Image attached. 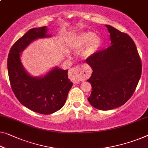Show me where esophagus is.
<instances>
[{
	"label": "esophagus",
	"instance_id": "34e87169",
	"mask_svg": "<svg viewBox=\"0 0 148 148\" xmlns=\"http://www.w3.org/2000/svg\"><path fill=\"white\" fill-rule=\"evenodd\" d=\"M90 72L88 68L80 67L76 66L74 68H72L70 70V75L71 79L75 82H78L82 79L86 78L89 76Z\"/></svg>",
	"mask_w": 148,
	"mask_h": 148
}]
</instances>
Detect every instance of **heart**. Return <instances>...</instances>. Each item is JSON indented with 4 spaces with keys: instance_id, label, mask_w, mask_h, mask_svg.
<instances>
[{
    "instance_id": "obj_1",
    "label": "heart",
    "mask_w": 148,
    "mask_h": 148,
    "mask_svg": "<svg viewBox=\"0 0 148 148\" xmlns=\"http://www.w3.org/2000/svg\"><path fill=\"white\" fill-rule=\"evenodd\" d=\"M102 42V38L96 36V33L84 31L78 33L74 37L70 46L75 50H81L86 47L83 55L86 58H89L98 51Z\"/></svg>"
}]
</instances>
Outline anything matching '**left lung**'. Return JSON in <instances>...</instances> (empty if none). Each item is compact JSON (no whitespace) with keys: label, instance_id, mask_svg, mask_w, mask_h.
Masks as SVG:
<instances>
[{"label":"left lung","instance_id":"8db88e82","mask_svg":"<svg viewBox=\"0 0 148 148\" xmlns=\"http://www.w3.org/2000/svg\"><path fill=\"white\" fill-rule=\"evenodd\" d=\"M106 26L111 46L86 60L93 71L87 80L92 86L88 100L100 110L124 104L134 94L142 74V63L133 40L112 26Z\"/></svg>","mask_w":148,"mask_h":148}]
</instances>
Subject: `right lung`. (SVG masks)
I'll return each instance as SVG.
<instances>
[{
  "label": "right lung",
  "mask_w": 148,
  "mask_h": 148,
  "mask_svg": "<svg viewBox=\"0 0 148 148\" xmlns=\"http://www.w3.org/2000/svg\"><path fill=\"white\" fill-rule=\"evenodd\" d=\"M46 26L28 30L10 48L7 61L8 76L15 96L27 108L42 114L60 110L73 85L68 78V70L55 66L45 75L33 76L23 66L22 52L36 40L50 38Z\"/></svg>",
  "instance_id": "obj_1"
}]
</instances>
